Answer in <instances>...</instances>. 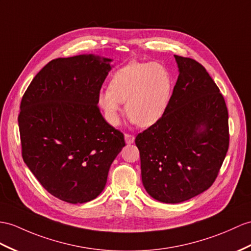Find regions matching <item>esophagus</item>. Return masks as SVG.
Listing matches in <instances>:
<instances>
[{
  "mask_svg": "<svg viewBox=\"0 0 251 251\" xmlns=\"http://www.w3.org/2000/svg\"><path fill=\"white\" fill-rule=\"evenodd\" d=\"M125 140L127 145H131L134 143L135 137H134V135H131V134H125Z\"/></svg>",
  "mask_w": 251,
  "mask_h": 251,
  "instance_id": "34e87169",
  "label": "esophagus"
}]
</instances>
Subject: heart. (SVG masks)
<instances>
[{"label": "heart", "mask_w": 251, "mask_h": 251, "mask_svg": "<svg viewBox=\"0 0 251 251\" xmlns=\"http://www.w3.org/2000/svg\"><path fill=\"white\" fill-rule=\"evenodd\" d=\"M174 90L170 71L160 63L131 62L114 73L109 88L100 90L98 104L111 125H117L122 102L126 113L142 127L155 125L167 111Z\"/></svg>", "instance_id": "b5f03b06"}]
</instances>
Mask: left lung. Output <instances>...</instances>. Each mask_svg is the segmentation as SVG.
<instances>
[{"instance_id": "8db88e82", "label": "left lung", "mask_w": 251, "mask_h": 251, "mask_svg": "<svg viewBox=\"0 0 251 251\" xmlns=\"http://www.w3.org/2000/svg\"><path fill=\"white\" fill-rule=\"evenodd\" d=\"M175 58L179 76L167 111L135 138L143 184L165 203L211 187L229 148L228 109L217 85L195 59Z\"/></svg>"}]
</instances>
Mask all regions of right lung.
Returning <instances> with one entry per match:
<instances>
[{"instance_id": "1", "label": "right lung", "mask_w": 251, "mask_h": 251, "mask_svg": "<svg viewBox=\"0 0 251 251\" xmlns=\"http://www.w3.org/2000/svg\"><path fill=\"white\" fill-rule=\"evenodd\" d=\"M111 58L83 54L51 60L24 93L18 117L24 163L47 191L69 203L97 198L126 146L98 95Z\"/></svg>"}]
</instances>
